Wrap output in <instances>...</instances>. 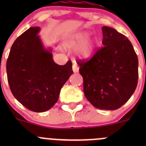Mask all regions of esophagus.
<instances>
[{"mask_svg":"<svg viewBox=\"0 0 146 146\" xmlns=\"http://www.w3.org/2000/svg\"><path fill=\"white\" fill-rule=\"evenodd\" d=\"M73 72H74V73H77V72H78L79 68H78V66L76 64H74L73 65Z\"/></svg>","mask_w":146,"mask_h":146,"instance_id":"obj_1","label":"esophagus"}]
</instances>
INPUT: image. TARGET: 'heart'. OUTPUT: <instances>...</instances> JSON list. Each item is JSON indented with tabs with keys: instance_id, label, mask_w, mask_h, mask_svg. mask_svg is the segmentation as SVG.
<instances>
[{
	"instance_id": "heart-1",
	"label": "heart",
	"mask_w": 146,
	"mask_h": 146,
	"mask_svg": "<svg viewBox=\"0 0 146 146\" xmlns=\"http://www.w3.org/2000/svg\"><path fill=\"white\" fill-rule=\"evenodd\" d=\"M89 34L87 32L75 34L67 39L66 46L70 48H75L80 45L78 51V54L82 59H88L92 55L95 46V40H87Z\"/></svg>"
}]
</instances>
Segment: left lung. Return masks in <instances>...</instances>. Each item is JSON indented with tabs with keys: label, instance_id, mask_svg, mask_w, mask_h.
Masks as SVG:
<instances>
[{
	"label": "left lung",
	"instance_id": "8db88e82",
	"mask_svg": "<svg viewBox=\"0 0 146 146\" xmlns=\"http://www.w3.org/2000/svg\"><path fill=\"white\" fill-rule=\"evenodd\" d=\"M102 44L88 61L78 60L85 98L95 107L115 110L125 104L138 84V61L126 36L104 26Z\"/></svg>",
	"mask_w": 146,
	"mask_h": 146
}]
</instances>
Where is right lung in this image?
I'll use <instances>...</instances> for the list:
<instances>
[{
    "instance_id": "add662e5",
    "label": "right lung",
    "mask_w": 146,
    "mask_h": 146,
    "mask_svg": "<svg viewBox=\"0 0 146 146\" xmlns=\"http://www.w3.org/2000/svg\"><path fill=\"white\" fill-rule=\"evenodd\" d=\"M30 27L12 45L6 63L7 76L13 96L35 112L50 110L58 101L61 89L73 73L69 60L64 66L53 60L51 49H46L38 33Z\"/></svg>"
}]
</instances>
